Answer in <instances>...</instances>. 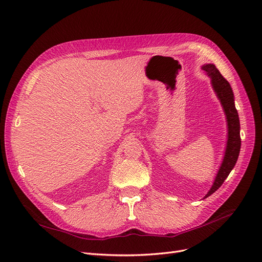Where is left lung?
Here are the masks:
<instances>
[{"instance_id": "1", "label": "left lung", "mask_w": 262, "mask_h": 262, "mask_svg": "<svg viewBox=\"0 0 262 262\" xmlns=\"http://www.w3.org/2000/svg\"><path fill=\"white\" fill-rule=\"evenodd\" d=\"M202 69L212 78V86L216 93V96L221 100L222 106L224 108L228 125V140L225 150V156L216 175V178L214 180L212 188L210 189V191L207 193V195L204 196L208 198L223 185L224 180L227 178L229 172L234 168V166L237 162V158H238L239 155L242 140L239 132V118L234 105V94L231 85H229V83L223 77V75L220 73V71L214 64H205L202 67Z\"/></svg>"}]
</instances>
